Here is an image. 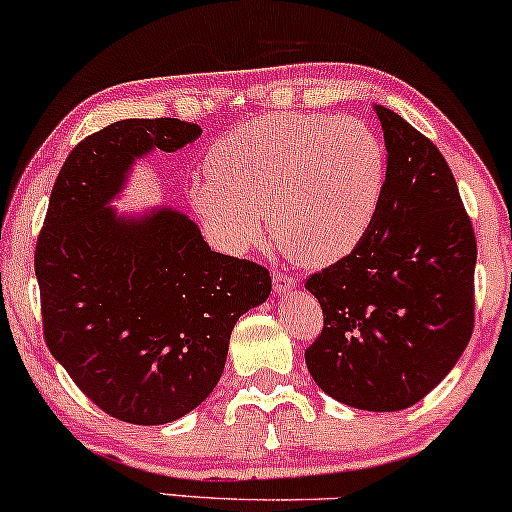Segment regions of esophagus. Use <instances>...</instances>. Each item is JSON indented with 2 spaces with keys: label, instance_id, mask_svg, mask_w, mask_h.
I'll list each match as a JSON object with an SVG mask.
<instances>
[{
  "label": "esophagus",
  "instance_id": "34e87169",
  "mask_svg": "<svg viewBox=\"0 0 512 512\" xmlns=\"http://www.w3.org/2000/svg\"><path fill=\"white\" fill-rule=\"evenodd\" d=\"M272 287H275V294H289V291L296 289V277L284 275V272H272Z\"/></svg>",
  "mask_w": 512,
  "mask_h": 512
}]
</instances>
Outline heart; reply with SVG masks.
<instances>
[{
  "label": "heart",
  "mask_w": 512,
  "mask_h": 512,
  "mask_svg": "<svg viewBox=\"0 0 512 512\" xmlns=\"http://www.w3.org/2000/svg\"><path fill=\"white\" fill-rule=\"evenodd\" d=\"M211 178L192 207L221 247L263 237L272 211L277 242L305 265L353 254L369 235L388 181L386 145L353 117L275 112L240 124L211 145Z\"/></svg>",
  "instance_id": "1"
}]
</instances>
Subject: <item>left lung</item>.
Here are the masks:
<instances>
[{
    "instance_id": "1",
    "label": "left lung",
    "mask_w": 512,
    "mask_h": 512,
    "mask_svg": "<svg viewBox=\"0 0 512 512\" xmlns=\"http://www.w3.org/2000/svg\"><path fill=\"white\" fill-rule=\"evenodd\" d=\"M388 152L386 197L360 247L305 289L324 329L305 350L324 393L364 411H400L454 369L473 334L477 242L442 152L374 105Z\"/></svg>"
}]
</instances>
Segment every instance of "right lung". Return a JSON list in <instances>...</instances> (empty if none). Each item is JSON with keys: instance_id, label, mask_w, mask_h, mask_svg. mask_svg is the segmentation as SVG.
I'll return each instance as SVG.
<instances>
[{"instance_id": "1", "label": "right lung", "mask_w": 512, "mask_h": 512, "mask_svg": "<svg viewBox=\"0 0 512 512\" xmlns=\"http://www.w3.org/2000/svg\"><path fill=\"white\" fill-rule=\"evenodd\" d=\"M199 134L162 117L122 119L84 138L53 183L37 240L51 355L96 407L136 426L171 423L207 400L232 327L272 289L268 270L211 251L183 211L112 207L136 159Z\"/></svg>"}]
</instances>
